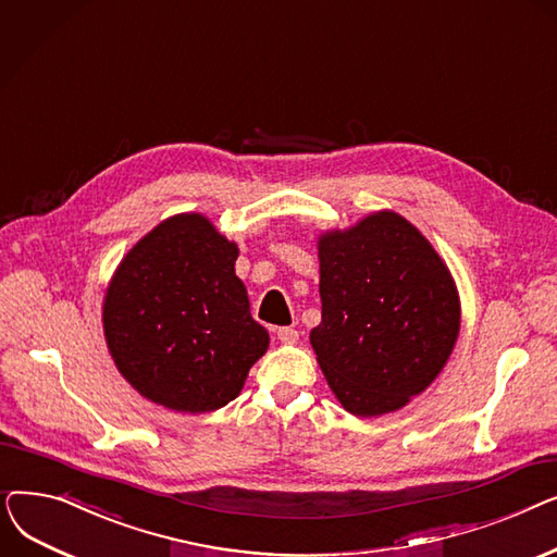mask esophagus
Instances as JSON below:
<instances>
[{"label": "esophagus", "mask_w": 557, "mask_h": 557, "mask_svg": "<svg viewBox=\"0 0 557 557\" xmlns=\"http://www.w3.org/2000/svg\"><path fill=\"white\" fill-rule=\"evenodd\" d=\"M275 336H277V341L284 343V345H296L298 338H300V334H298L294 327H277V330H275Z\"/></svg>", "instance_id": "esophagus-1"}]
</instances>
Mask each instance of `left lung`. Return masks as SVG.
Returning a JSON list of instances; mask_svg holds the SVG:
<instances>
[{
  "mask_svg": "<svg viewBox=\"0 0 557 557\" xmlns=\"http://www.w3.org/2000/svg\"><path fill=\"white\" fill-rule=\"evenodd\" d=\"M323 320L309 341L347 413L399 411L447 366L460 298L445 259L401 214L379 210L318 237Z\"/></svg>",
  "mask_w": 557,
  "mask_h": 557,
  "instance_id": "left-lung-1",
  "label": "left lung"
}]
</instances>
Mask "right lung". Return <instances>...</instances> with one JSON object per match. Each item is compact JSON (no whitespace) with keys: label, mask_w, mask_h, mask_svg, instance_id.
Instances as JSON below:
<instances>
[{"label":"right lung","mask_w":557,"mask_h":557,"mask_svg":"<svg viewBox=\"0 0 557 557\" xmlns=\"http://www.w3.org/2000/svg\"><path fill=\"white\" fill-rule=\"evenodd\" d=\"M237 257L198 212L164 219L124 255L101 320L116 370L141 397L198 416L242 393L271 338L250 315Z\"/></svg>","instance_id":"add662e5"}]
</instances>
